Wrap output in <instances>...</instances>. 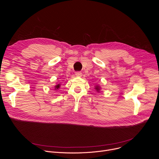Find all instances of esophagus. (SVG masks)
I'll use <instances>...</instances> for the list:
<instances>
[{
    "mask_svg": "<svg viewBox=\"0 0 159 159\" xmlns=\"http://www.w3.org/2000/svg\"><path fill=\"white\" fill-rule=\"evenodd\" d=\"M75 75L77 76V77H81L82 74L81 72H75Z\"/></svg>",
    "mask_w": 159,
    "mask_h": 159,
    "instance_id": "1",
    "label": "esophagus"
}]
</instances>
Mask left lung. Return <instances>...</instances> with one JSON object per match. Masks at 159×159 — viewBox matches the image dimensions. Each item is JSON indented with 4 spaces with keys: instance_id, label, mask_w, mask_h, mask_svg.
I'll list each match as a JSON object with an SVG mask.
<instances>
[{
    "instance_id": "8db88e82",
    "label": "left lung",
    "mask_w": 159,
    "mask_h": 159,
    "mask_svg": "<svg viewBox=\"0 0 159 159\" xmlns=\"http://www.w3.org/2000/svg\"><path fill=\"white\" fill-rule=\"evenodd\" d=\"M100 86L99 85H96V87H95V89L97 90L98 92H99V90H100Z\"/></svg>"
}]
</instances>
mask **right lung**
Returning <instances> with one entry per match:
<instances>
[{"mask_svg": "<svg viewBox=\"0 0 159 159\" xmlns=\"http://www.w3.org/2000/svg\"><path fill=\"white\" fill-rule=\"evenodd\" d=\"M60 84H58L56 85L55 86V90H57V89H58L60 88Z\"/></svg>", "mask_w": 159, "mask_h": 159, "instance_id": "add662e5", "label": "right lung"}]
</instances>
